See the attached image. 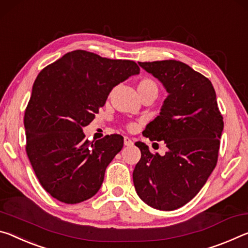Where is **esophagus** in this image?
<instances>
[{
	"label": "esophagus",
	"mask_w": 248,
	"mask_h": 248,
	"mask_svg": "<svg viewBox=\"0 0 248 248\" xmlns=\"http://www.w3.org/2000/svg\"><path fill=\"white\" fill-rule=\"evenodd\" d=\"M124 145L125 146H132L133 145V140L129 139V137L125 136L124 137Z\"/></svg>",
	"instance_id": "34e87169"
}]
</instances>
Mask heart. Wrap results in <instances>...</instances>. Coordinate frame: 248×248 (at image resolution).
Returning a JSON list of instances; mask_svg holds the SVG:
<instances>
[{"mask_svg": "<svg viewBox=\"0 0 248 248\" xmlns=\"http://www.w3.org/2000/svg\"><path fill=\"white\" fill-rule=\"evenodd\" d=\"M137 89H139V92H149V91H154L158 93V87L155 81H153L152 79H148V78H145V79H141L140 81L139 86H137Z\"/></svg>", "mask_w": 248, "mask_h": 248, "instance_id": "heart-1", "label": "heart"}]
</instances>
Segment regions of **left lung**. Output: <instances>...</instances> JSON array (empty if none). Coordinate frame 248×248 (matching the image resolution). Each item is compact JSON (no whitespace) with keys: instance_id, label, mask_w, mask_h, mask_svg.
Here are the masks:
<instances>
[{"instance_id":"1","label":"left lung","mask_w":248,"mask_h":248,"mask_svg":"<svg viewBox=\"0 0 248 248\" xmlns=\"http://www.w3.org/2000/svg\"><path fill=\"white\" fill-rule=\"evenodd\" d=\"M168 92L143 135L164 140V156L137 141L141 157L133 171L139 197L154 209L172 211L197 196L216 168L224 127L211 81L177 60L139 62Z\"/></svg>"}]
</instances>
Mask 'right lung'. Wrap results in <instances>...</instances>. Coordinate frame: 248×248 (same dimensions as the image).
<instances>
[{
    "label": "right lung",
    "instance_id": "right-lung-1",
    "mask_svg": "<svg viewBox=\"0 0 248 248\" xmlns=\"http://www.w3.org/2000/svg\"><path fill=\"white\" fill-rule=\"evenodd\" d=\"M140 67L84 50L68 52L44 68L32 86L24 116L26 153L43 188L57 200L80 203L99 191L105 169L123 148L121 135L90 143L83 127L109 92Z\"/></svg>",
    "mask_w": 248,
    "mask_h": 248
}]
</instances>
